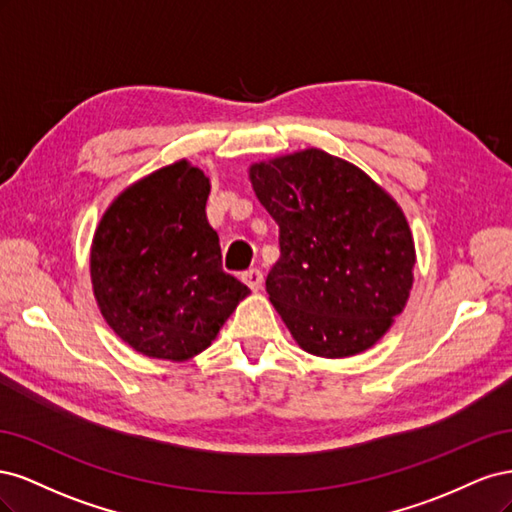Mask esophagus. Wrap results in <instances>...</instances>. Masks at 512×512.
<instances>
[{
    "mask_svg": "<svg viewBox=\"0 0 512 512\" xmlns=\"http://www.w3.org/2000/svg\"><path fill=\"white\" fill-rule=\"evenodd\" d=\"M243 282L250 286L252 290H258L262 288V282H265V277H262V271L260 269H247L243 275Z\"/></svg>",
    "mask_w": 512,
    "mask_h": 512,
    "instance_id": "1",
    "label": "esophagus"
}]
</instances>
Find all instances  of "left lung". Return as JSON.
I'll use <instances>...</instances> for the list:
<instances>
[{
  "label": "left lung",
  "instance_id": "1",
  "mask_svg": "<svg viewBox=\"0 0 512 512\" xmlns=\"http://www.w3.org/2000/svg\"><path fill=\"white\" fill-rule=\"evenodd\" d=\"M250 179L280 226L267 292L297 344L327 359L374 346L412 288L414 241L395 200L320 149L254 164Z\"/></svg>",
  "mask_w": 512,
  "mask_h": 512
}]
</instances>
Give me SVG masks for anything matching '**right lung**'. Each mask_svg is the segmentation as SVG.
Here are the masks:
<instances>
[{"label": "right lung", "instance_id": "obj_1", "mask_svg": "<svg viewBox=\"0 0 512 512\" xmlns=\"http://www.w3.org/2000/svg\"><path fill=\"white\" fill-rule=\"evenodd\" d=\"M209 192L203 170L181 160L123 192L96 230L91 282L100 312L123 342L153 359L203 352L250 294L222 269Z\"/></svg>", "mask_w": 512, "mask_h": 512}]
</instances>
